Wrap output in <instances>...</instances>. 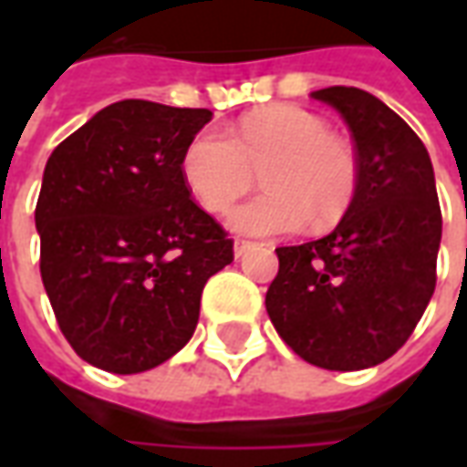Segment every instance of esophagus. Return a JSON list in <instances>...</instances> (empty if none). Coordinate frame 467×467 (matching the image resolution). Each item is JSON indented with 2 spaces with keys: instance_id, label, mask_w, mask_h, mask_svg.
Returning a JSON list of instances; mask_svg holds the SVG:
<instances>
[{
  "instance_id": "1",
  "label": "esophagus",
  "mask_w": 467,
  "mask_h": 467,
  "mask_svg": "<svg viewBox=\"0 0 467 467\" xmlns=\"http://www.w3.org/2000/svg\"><path fill=\"white\" fill-rule=\"evenodd\" d=\"M253 247V243L250 240H234V257H243L247 250Z\"/></svg>"
}]
</instances>
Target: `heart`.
I'll use <instances>...</instances> for the list:
<instances>
[{
  "label": "heart",
  "instance_id": "b5f03b06",
  "mask_svg": "<svg viewBox=\"0 0 467 467\" xmlns=\"http://www.w3.org/2000/svg\"><path fill=\"white\" fill-rule=\"evenodd\" d=\"M263 174L267 192L234 207L227 223L244 234H277L340 223L358 192V157L330 134L323 117L297 105H273L243 117L230 132L207 127L187 142L182 177L194 200L224 213Z\"/></svg>",
  "mask_w": 467,
  "mask_h": 467
}]
</instances>
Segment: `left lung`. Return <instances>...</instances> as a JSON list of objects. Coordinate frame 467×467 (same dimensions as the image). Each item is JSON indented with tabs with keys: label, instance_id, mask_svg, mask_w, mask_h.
<instances>
[{
	"label": "left lung",
	"instance_id": "left-lung-1",
	"mask_svg": "<svg viewBox=\"0 0 467 467\" xmlns=\"http://www.w3.org/2000/svg\"><path fill=\"white\" fill-rule=\"evenodd\" d=\"M313 97L350 127L358 192L333 233L275 250L280 270L265 307L303 360L362 370L400 350L431 303L441 202L425 144L390 107L358 87H327Z\"/></svg>",
	"mask_w": 467,
	"mask_h": 467
}]
</instances>
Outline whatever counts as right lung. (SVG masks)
<instances>
[{"mask_svg":"<svg viewBox=\"0 0 467 467\" xmlns=\"http://www.w3.org/2000/svg\"><path fill=\"white\" fill-rule=\"evenodd\" d=\"M210 117L122 99L47 160L39 273L67 343L99 370H152L182 350L204 283L234 260L182 177L184 147Z\"/></svg>","mask_w":467,"mask_h":467,"instance_id":"add662e5","label":"right lung"}]
</instances>
